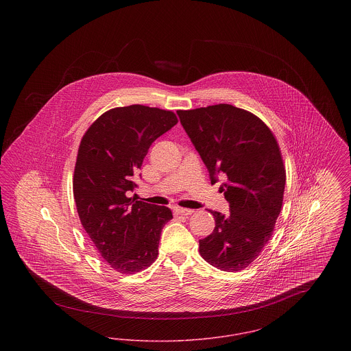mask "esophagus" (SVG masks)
I'll return each instance as SVG.
<instances>
[{"label":"esophagus","mask_w":351,"mask_h":351,"mask_svg":"<svg viewBox=\"0 0 351 351\" xmlns=\"http://www.w3.org/2000/svg\"><path fill=\"white\" fill-rule=\"evenodd\" d=\"M175 215L176 216H191L195 210L193 209H185V208H175Z\"/></svg>","instance_id":"34e87169"}]
</instances>
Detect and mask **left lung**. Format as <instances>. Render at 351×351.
Segmentation results:
<instances>
[{
	"mask_svg": "<svg viewBox=\"0 0 351 351\" xmlns=\"http://www.w3.org/2000/svg\"><path fill=\"white\" fill-rule=\"evenodd\" d=\"M184 130L229 202V215L209 210L216 226L200 239L201 256L221 271L249 267L267 245L283 205L285 168L267 125L245 109L218 104L178 110Z\"/></svg>",
	"mask_w": 351,
	"mask_h": 351,
	"instance_id": "left-lung-1",
	"label": "left lung"
}]
</instances>
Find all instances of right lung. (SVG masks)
Instances as JSON below:
<instances>
[{
  "label": "right lung",
  "mask_w": 351,
  "mask_h": 351,
  "mask_svg": "<svg viewBox=\"0 0 351 351\" xmlns=\"http://www.w3.org/2000/svg\"><path fill=\"white\" fill-rule=\"evenodd\" d=\"M176 123L171 110L130 105L101 114L82 138L73 173L77 213L104 261L119 274L141 272L158 258L172 212L128 192L136 186L134 176L152 142Z\"/></svg>",
  "instance_id": "right-lung-1"
}]
</instances>
